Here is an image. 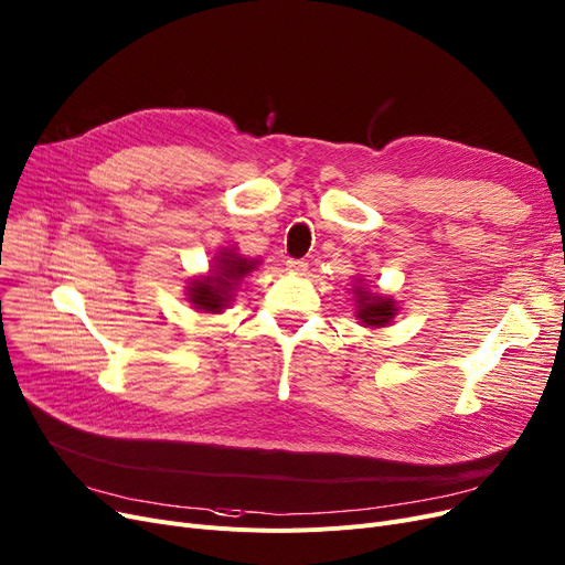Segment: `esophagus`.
<instances>
[{"label":"esophagus","instance_id":"34e87169","mask_svg":"<svg viewBox=\"0 0 565 565\" xmlns=\"http://www.w3.org/2000/svg\"><path fill=\"white\" fill-rule=\"evenodd\" d=\"M286 269L288 273H296V275H302L307 269V263L302 258H288L286 260Z\"/></svg>","mask_w":565,"mask_h":565}]
</instances>
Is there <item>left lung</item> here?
I'll return each instance as SVG.
<instances>
[{
  "instance_id": "left-lung-1",
  "label": "left lung",
  "mask_w": 565,
  "mask_h": 565,
  "mask_svg": "<svg viewBox=\"0 0 565 565\" xmlns=\"http://www.w3.org/2000/svg\"><path fill=\"white\" fill-rule=\"evenodd\" d=\"M355 296H358V318L362 321V326L381 328L395 318L397 307L390 298L376 296V292H366L360 286H355Z\"/></svg>"
}]
</instances>
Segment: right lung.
I'll use <instances>...</instances> for the list:
<instances>
[{
    "label": "right lung",
    "mask_w": 565,
    "mask_h": 565,
    "mask_svg": "<svg viewBox=\"0 0 565 565\" xmlns=\"http://www.w3.org/2000/svg\"><path fill=\"white\" fill-rule=\"evenodd\" d=\"M254 267H256V260H247L233 252L222 254L214 263L212 277L195 279L189 286V300L193 302L195 309H203L210 313L222 311L226 302L233 298L231 292L235 290L237 281L242 277H247Z\"/></svg>",
    "instance_id": "1"
}]
</instances>
